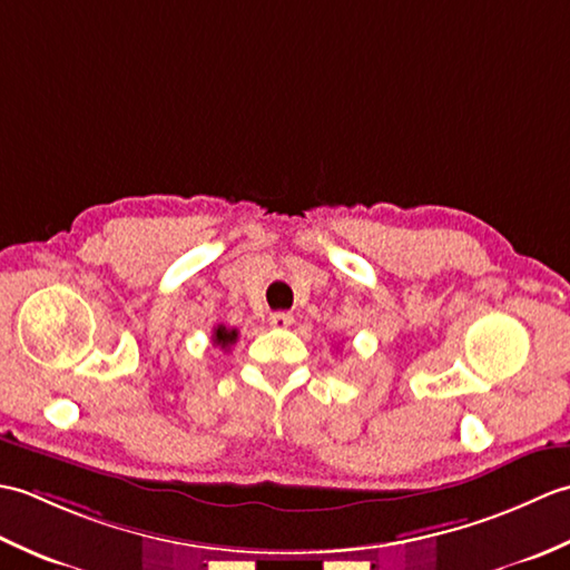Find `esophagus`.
I'll return each mask as SVG.
<instances>
[{"label": "esophagus", "mask_w": 570, "mask_h": 570, "mask_svg": "<svg viewBox=\"0 0 570 570\" xmlns=\"http://www.w3.org/2000/svg\"><path fill=\"white\" fill-rule=\"evenodd\" d=\"M269 323L274 325V328H288V325L294 323V316H292V313H286V311H276L269 316Z\"/></svg>", "instance_id": "esophagus-1"}]
</instances>
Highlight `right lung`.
<instances>
[{"instance_id":"1","label":"right lung","mask_w":570,"mask_h":570,"mask_svg":"<svg viewBox=\"0 0 570 570\" xmlns=\"http://www.w3.org/2000/svg\"><path fill=\"white\" fill-rule=\"evenodd\" d=\"M213 343L227 350L229 345L237 343V331L235 328H225V325H217V328L213 331Z\"/></svg>"}]
</instances>
